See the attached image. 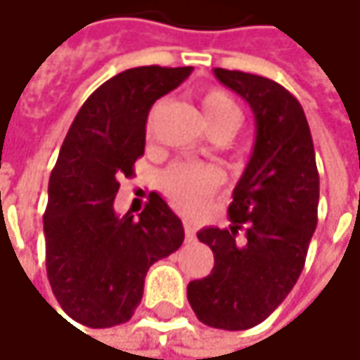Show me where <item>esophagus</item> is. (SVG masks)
Listing matches in <instances>:
<instances>
[{"label": "esophagus", "instance_id": "34e87169", "mask_svg": "<svg viewBox=\"0 0 360 360\" xmlns=\"http://www.w3.org/2000/svg\"><path fill=\"white\" fill-rule=\"evenodd\" d=\"M183 229H185V240H187V242H191V240L195 238V231H193V227H191V225L185 221V223H183Z\"/></svg>", "mask_w": 360, "mask_h": 360}]
</instances>
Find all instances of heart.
Masks as SVG:
<instances>
[{"label":"heart","mask_w":360,"mask_h":360,"mask_svg":"<svg viewBox=\"0 0 360 360\" xmlns=\"http://www.w3.org/2000/svg\"><path fill=\"white\" fill-rule=\"evenodd\" d=\"M204 116L212 131L231 129L236 131L242 120V110L236 100L223 89H206L200 98ZM160 106H154L148 118V129L152 131L154 118ZM225 183V175L221 169L212 165H193V162H179L169 167L160 177V189L167 200L183 212H195L204 206V202L214 195Z\"/></svg>","instance_id":"obj_1"}]
</instances>
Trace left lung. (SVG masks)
<instances>
[{
	"label": "left lung",
	"instance_id": "8db88e82",
	"mask_svg": "<svg viewBox=\"0 0 360 360\" xmlns=\"http://www.w3.org/2000/svg\"><path fill=\"white\" fill-rule=\"evenodd\" d=\"M214 77L250 104L256 141L229 229L198 231L214 266L189 281L187 300L204 325L240 331L262 323L296 285L317 227L319 173L304 110L285 87L240 70L214 68Z\"/></svg>",
	"mask_w": 360,
	"mask_h": 360
}]
</instances>
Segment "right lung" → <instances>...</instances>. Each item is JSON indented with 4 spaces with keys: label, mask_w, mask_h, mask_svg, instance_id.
Segmentation results:
<instances>
[{
    "label": "right lung",
    "mask_w": 360,
    "mask_h": 360,
    "mask_svg": "<svg viewBox=\"0 0 360 360\" xmlns=\"http://www.w3.org/2000/svg\"><path fill=\"white\" fill-rule=\"evenodd\" d=\"M191 66L129 68L100 85L75 116L49 175L43 214L45 266L62 311L85 327L129 321L143 296L148 269L179 250L181 219L150 193L139 219L118 217L122 177L143 156L154 102L191 75Z\"/></svg>",
    "instance_id": "add662e5"
}]
</instances>
